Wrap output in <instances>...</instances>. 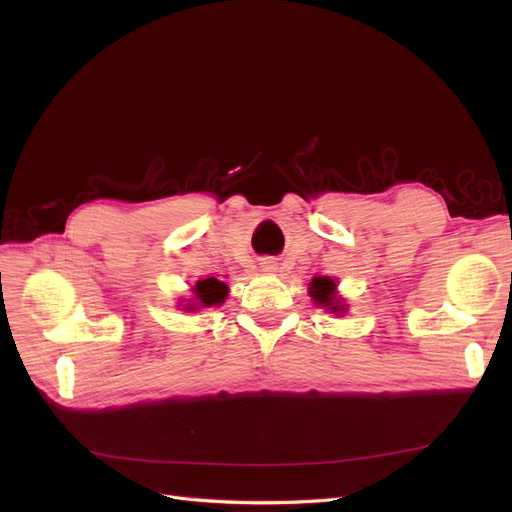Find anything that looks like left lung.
Instances as JSON below:
<instances>
[{
  "label": "left lung",
  "mask_w": 512,
  "mask_h": 512,
  "mask_svg": "<svg viewBox=\"0 0 512 512\" xmlns=\"http://www.w3.org/2000/svg\"><path fill=\"white\" fill-rule=\"evenodd\" d=\"M337 286H339V279H332L326 275H315L309 281V296L317 307H322L324 311L341 317L347 313V303H345V298L339 294Z\"/></svg>",
  "instance_id": "obj_1"
}]
</instances>
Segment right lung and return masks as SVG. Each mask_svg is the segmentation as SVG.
Wrapping results in <instances>:
<instances>
[{"mask_svg": "<svg viewBox=\"0 0 512 512\" xmlns=\"http://www.w3.org/2000/svg\"><path fill=\"white\" fill-rule=\"evenodd\" d=\"M190 292L192 296L182 298L178 307H182V311L186 313H195L209 307H220L228 296V286L216 277H207V279H199L197 284L190 288Z\"/></svg>", "mask_w": 512, "mask_h": 512, "instance_id": "obj_1", "label": "right lung"}]
</instances>
